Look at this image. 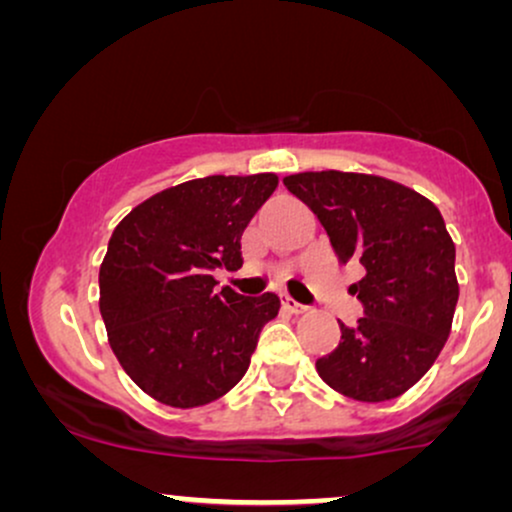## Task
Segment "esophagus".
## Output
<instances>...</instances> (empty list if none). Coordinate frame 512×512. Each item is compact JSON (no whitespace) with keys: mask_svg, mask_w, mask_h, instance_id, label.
<instances>
[{"mask_svg":"<svg viewBox=\"0 0 512 512\" xmlns=\"http://www.w3.org/2000/svg\"><path fill=\"white\" fill-rule=\"evenodd\" d=\"M284 308H286V310H289V313H291V315H305V313H308V308H305V305H303V303L293 301V298H289V296H286V298H284Z\"/></svg>","mask_w":512,"mask_h":512,"instance_id":"obj_1","label":"esophagus"}]
</instances>
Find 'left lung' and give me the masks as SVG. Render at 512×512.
<instances>
[{
  "label": "left lung",
  "mask_w": 512,
  "mask_h": 512,
  "mask_svg": "<svg viewBox=\"0 0 512 512\" xmlns=\"http://www.w3.org/2000/svg\"><path fill=\"white\" fill-rule=\"evenodd\" d=\"M284 185L325 226L342 262L366 269L351 286L363 303L354 327L315 368L339 395L387 402L436 363L452 330L460 284L455 243L436 204L402 182L368 173L308 170Z\"/></svg>",
  "instance_id": "8db88e82"
}]
</instances>
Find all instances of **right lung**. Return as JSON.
I'll return each mask as SVG.
<instances>
[{
    "mask_svg": "<svg viewBox=\"0 0 512 512\" xmlns=\"http://www.w3.org/2000/svg\"><path fill=\"white\" fill-rule=\"evenodd\" d=\"M279 187L276 173L209 175L137 204L101 264V315L125 373L156 402L195 409L248 373L279 298L214 291L216 267H243L240 238Z\"/></svg>",
    "mask_w": 512,
    "mask_h": 512,
    "instance_id": "right-lung-1",
    "label": "right lung"
}]
</instances>
